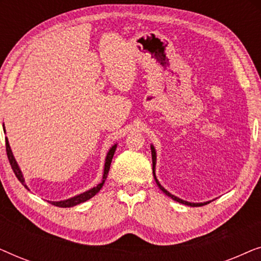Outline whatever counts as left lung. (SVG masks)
Instances as JSON below:
<instances>
[{
  "label": "left lung",
  "instance_id": "8db88e82",
  "mask_svg": "<svg viewBox=\"0 0 261 261\" xmlns=\"http://www.w3.org/2000/svg\"><path fill=\"white\" fill-rule=\"evenodd\" d=\"M151 149H152V163H153V176H154V179H155V183H156V185H158L159 187V189L160 190H162L164 194L165 195H167L169 196V197H171L173 199V201H177V202H179V203H183V204H187V205H190V206H199V205H205V204H208L209 202H206V203H190V202H187V201H183V199H180V198H178V197H176V196H173V195H171L169 191L167 190H165V189H164L162 185L159 184V181L156 180V178H155V173H154V166H155V159H156V156H155V151H154V147H153V146H151Z\"/></svg>",
  "mask_w": 261,
  "mask_h": 261
}]
</instances>
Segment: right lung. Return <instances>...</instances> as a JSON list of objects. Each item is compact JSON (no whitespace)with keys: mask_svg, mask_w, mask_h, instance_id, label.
<instances>
[{"mask_svg":"<svg viewBox=\"0 0 261 261\" xmlns=\"http://www.w3.org/2000/svg\"><path fill=\"white\" fill-rule=\"evenodd\" d=\"M115 149H116V145H114L113 147L110 148V151L108 152V154H107V159H106V164H105V173H103L102 183H99L97 187L92 188L91 190L84 192V194L74 196V197L70 198V199H66V201L49 202V203H51V204H53V205H56V206H59V208H70V206L77 205V204H80V203H82V202H85V201H88V199H90L91 197H94V196L97 194L99 190H101L102 187H103V184H105V181L107 179V176H108V172H109V169H110V164H112V159H113V156H114V153H115ZM6 151H7V155H8L10 166H12V169L14 171V173H15L16 178L21 181V184L24 185V188H27V185L24 184V179H23V177H22V173H21V171L19 169V166H17L15 159H14L12 149H10V147H9V142H8V140H7V139H6Z\"/></svg>","mask_w":261,"mask_h":261,"instance_id":"1","label":"right lung"}]
</instances>
